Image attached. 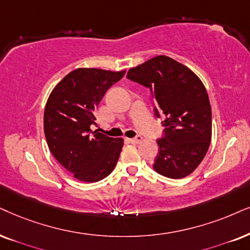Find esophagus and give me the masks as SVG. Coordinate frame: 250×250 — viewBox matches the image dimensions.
I'll return each instance as SVG.
<instances>
[{
	"instance_id": "34e87169",
	"label": "esophagus",
	"mask_w": 250,
	"mask_h": 250,
	"mask_svg": "<svg viewBox=\"0 0 250 250\" xmlns=\"http://www.w3.org/2000/svg\"><path fill=\"white\" fill-rule=\"evenodd\" d=\"M142 141H143V137H142V136H140V135H137L136 137L130 138V140H129V142H130V143H132V144H138V143H141Z\"/></svg>"
}]
</instances>
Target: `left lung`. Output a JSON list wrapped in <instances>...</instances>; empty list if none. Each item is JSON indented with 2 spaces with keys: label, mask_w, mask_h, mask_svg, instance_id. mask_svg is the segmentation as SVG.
Wrapping results in <instances>:
<instances>
[{
  "label": "left lung",
  "mask_w": 250,
  "mask_h": 250,
  "mask_svg": "<svg viewBox=\"0 0 250 250\" xmlns=\"http://www.w3.org/2000/svg\"><path fill=\"white\" fill-rule=\"evenodd\" d=\"M127 78L150 90L157 118L165 116L153 168L169 179L194 172L208 152L212 119L208 92L190 69L165 55L131 68Z\"/></svg>",
  "instance_id": "8db88e82"
}]
</instances>
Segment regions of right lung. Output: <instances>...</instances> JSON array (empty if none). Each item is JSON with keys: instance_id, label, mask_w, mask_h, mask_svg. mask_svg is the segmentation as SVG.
<instances>
[{"instance_id": "add662e5", "label": "right lung", "mask_w": 250, "mask_h": 250, "mask_svg": "<svg viewBox=\"0 0 250 250\" xmlns=\"http://www.w3.org/2000/svg\"><path fill=\"white\" fill-rule=\"evenodd\" d=\"M125 71L93 68L71 71L54 87L47 100L43 130L55 159L76 179L97 182L112 173L123 146L122 138L91 130L97 109L107 90Z\"/></svg>"}]
</instances>
